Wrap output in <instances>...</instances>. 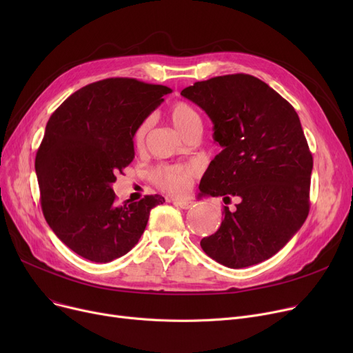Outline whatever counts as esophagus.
Segmentation results:
<instances>
[{
	"instance_id": "34e87169",
	"label": "esophagus",
	"mask_w": 353,
	"mask_h": 353,
	"mask_svg": "<svg viewBox=\"0 0 353 353\" xmlns=\"http://www.w3.org/2000/svg\"><path fill=\"white\" fill-rule=\"evenodd\" d=\"M173 203L177 208H181V209H192L194 205V203L190 200H173Z\"/></svg>"
}]
</instances>
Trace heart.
<instances>
[{"instance_id": "obj_1", "label": "heart", "mask_w": 353, "mask_h": 353, "mask_svg": "<svg viewBox=\"0 0 353 353\" xmlns=\"http://www.w3.org/2000/svg\"><path fill=\"white\" fill-rule=\"evenodd\" d=\"M169 117L180 134L188 137L194 132H200L201 117L199 111L186 101H176L169 108ZM150 128V120H144L134 133V144L141 147ZM196 174L194 167L181 165H159L152 172V180L159 189L170 194L186 193L192 184V179Z\"/></svg>"}]
</instances>
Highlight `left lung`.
<instances>
[{"label": "left lung", "instance_id": "8db88e82", "mask_svg": "<svg viewBox=\"0 0 353 353\" xmlns=\"http://www.w3.org/2000/svg\"><path fill=\"white\" fill-rule=\"evenodd\" d=\"M181 96L206 111L221 152L200 181V194L240 197L225 206L217 232L200 246L220 265L242 269L279 252L309 213L312 153L298 113L279 92L249 74L197 81Z\"/></svg>", "mask_w": 353, "mask_h": 353}]
</instances>
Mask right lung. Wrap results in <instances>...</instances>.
<instances>
[{
  "mask_svg": "<svg viewBox=\"0 0 353 353\" xmlns=\"http://www.w3.org/2000/svg\"><path fill=\"white\" fill-rule=\"evenodd\" d=\"M172 88L136 79L91 83L54 111L35 156L41 208L61 242L107 263L132 250L159 194L117 206L111 184L134 159L137 127Z\"/></svg>",
  "mask_w": 353,
  "mask_h": 353,
  "instance_id": "add662e5",
  "label": "right lung"
}]
</instances>
